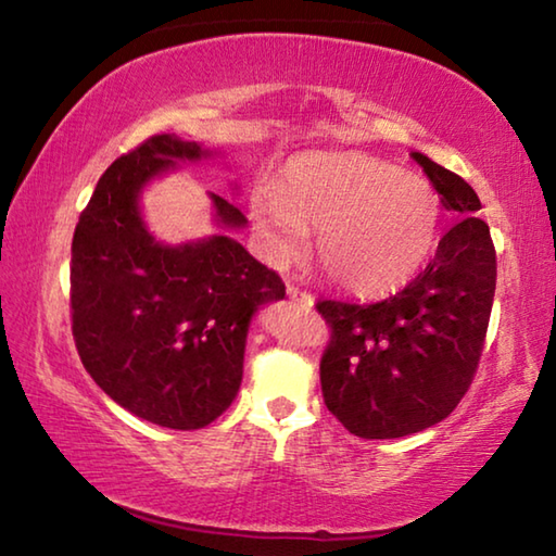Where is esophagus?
<instances>
[{"label":"esophagus","instance_id":"esophagus-1","mask_svg":"<svg viewBox=\"0 0 556 556\" xmlns=\"http://www.w3.org/2000/svg\"><path fill=\"white\" fill-rule=\"evenodd\" d=\"M287 294H289V299H291V301H296V304L314 306V294H312V291H306V289H299V287H294V285H289V287H287Z\"/></svg>","mask_w":556,"mask_h":556}]
</instances>
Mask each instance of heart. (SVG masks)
<instances>
[{
    "mask_svg": "<svg viewBox=\"0 0 556 556\" xmlns=\"http://www.w3.org/2000/svg\"><path fill=\"white\" fill-rule=\"evenodd\" d=\"M252 211L279 255H296L318 228L324 271L361 296L404 285L434 250L441 220L427 178L365 154L289 159L281 186H260Z\"/></svg>",
    "mask_w": 556,
    "mask_h": 556,
    "instance_id": "b5f03b06",
    "label": "heart"
}]
</instances>
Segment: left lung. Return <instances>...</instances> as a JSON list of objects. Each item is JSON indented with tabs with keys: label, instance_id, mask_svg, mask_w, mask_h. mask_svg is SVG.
<instances>
[{
	"label": "left lung",
	"instance_id": "8db88e82",
	"mask_svg": "<svg viewBox=\"0 0 556 556\" xmlns=\"http://www.w3.org/2000/svg\"><path fill=\"white\" fill-rule=\"evenodd\" d=\"M456 223L407 287L372 304L318 301L328 412L361 439H397L446 419L481 361L495 294V248L464 178L414 152Z\"/></svg>",
	"mask_w": 556,
	"mask_h": 556
}]
</instances>
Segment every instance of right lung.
I'll list each match as a JSON object with an SVG mask.
<instances>
[{"mask_svg":"<svg viewBox=\"0 0 556 556\" xmlns=\"http://www.w3.org/2000/svg\"><path fill=\"white\" fill-rule=\"evenodd\" d=\"M205 154L195 142L154 135L115 159L71 248L73 338L90 378L119 407L181 431L230 407L252 316L285 299L277 271L228 235L168 248L144 228L142 188L181 159ZM211 199L225 228L248 223L223 195Z\"/></svg>","mask_w":556,"mask_h":556,"instance_id":"1","label":"right lung"}]
</instances>
